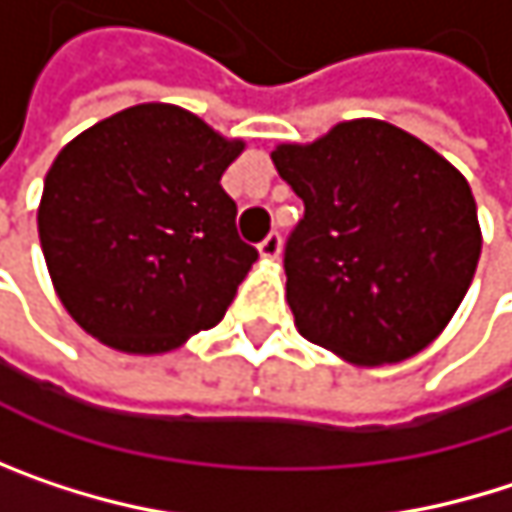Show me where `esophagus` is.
Masks as SVG:
<instances>
[{"mask_svg":"<svg viewBox=\"0 0 512 512\" xmlns=\"http://www.w3.org/2000/svg\"><path fill=\"white\" fill-rule=\"evenodd\" d=\"M281 252V237L278 234H269L260 246H257V255L263 257V260H275Z\"/></svg>","mask_w":512,"mask_h":512,"instance_id":"34e87169","label":"esophagus"}]
</instances>
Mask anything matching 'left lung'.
Here are the masks:
<instances>
[{
  "instance_id": "obj_1",
  "label": "left lung",
  "mask_w": 512,
  "mask_h": 512,
  "mask_svg": "<svg viewBox=\"0 0 512 512\" xmlns=\"http://www.w3.org/2000/svg\"><path fill=\"white\" fill-rule=\"evenodd\" d=\"M272 162L305 204L284 255L299 335L358 367L430 347L480 260L468 180L430 145L376 118L275 145Z\"/></svg>"
}]
</instances>
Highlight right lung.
<instances>
[{
    "label": "right lung",
    "instance_id": "1",
    "mask_svg": "<svg viewBox=\"0 0 512 512\" xmlns=\"http://www.w3.org/2000/svg\"><path fill=\"white\" fill-rule=\"evenodd\" d=\"M243 151L174 103L121 109L58 151L38 237L55 296L91 338L159 356L225 317L257 260L222 189Z\"/></svg>",
    "mask_w": 512,
    "mask_h": 512
}]
</instances>
